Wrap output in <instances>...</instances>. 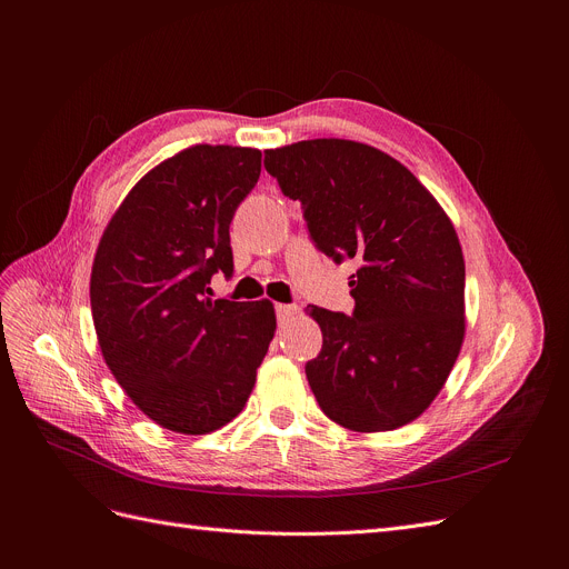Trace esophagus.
<instances>
[{
  "instance_id": "obj_1",
  "label": "esophagus",
  "mask_w": 569,
  "mask_h": 569,
  "mask_svg": "<svg viewBox=\"0 0 569 569\" xmlns=\"http://www.w3.org/2000/svg\"><path fill=\"white\" fill-rule=\"evenodd\" d=\"M295 313H297V307H295V305H277V318H279V322H286V320L295 318Z\"/></svg>"
}]
</instances>
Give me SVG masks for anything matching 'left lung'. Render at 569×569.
I'll return each instance as SVG.
<instances>
[{
  "label": "left lung",
  "instance_id": "left-lung-1",
  "mask_svg": "<svg viewBox=\"0 0 569 569\" xmlns=\"http://www.w3.org/2000/svg\"><path fill=\"white\" fill-rule=\"evenodd\" d=\"M283 196L300 200L316 247L355 258L352 316L309 305L322 350L307 362L320 410L376 433L417 420L466 337V264L457 230L403 163L380 149L316 138L264 149Z\"/></svg>",
  "mask_w": 569,
  "mask_h": 569
}]
</instances>
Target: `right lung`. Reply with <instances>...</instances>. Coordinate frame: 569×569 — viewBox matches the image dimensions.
<instances>
[{
    "instance_id": "add662e5",
    "label": "right lung",
    "mask_w": 569,
    "mask_h": 569,
    "mask_svg": "<svg viewBox=\"0 0 569 569\" xmlns=\"http://www.w3.org/2000/svg\"><path fill=\"white\" fill-rule=\"evenodd\" d=\"M260 149L193 144L149 170L108 221L89 300L103 360L159 427L202 436L242 412L274 305L209 300L232 274L230 221L260 177Z\"/></svg>"
}]
</instances>
